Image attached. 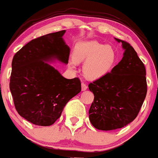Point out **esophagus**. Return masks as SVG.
<instances>
[{
    "label": "esophagus",
    "mask_w": 158,
    "mask_h": 158,
    "mask_svg": "<svg viewBox=\"0 0 158 158\" xmlns=\"http://www.w3.org/2000/svg\"><path fill=\"white\" fill-rule=\"evenodd\" d=\"M87 88H88L87 85L85 84L84 82H82V91H85L86 89H87Z\"/></svg>",
    "instance_id": "34e87169"
}]
</instances>
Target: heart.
Returning <instances> with one entry per match:
<instances>
[{
	"mask_svg": "<svg viewBox=\"0 0 158 158\" xmlns=\"http://www.w3.org/2000/svg\"><path fill=\"white\" fill-rule=\"evenodd\" d=\"M73 54L74 57L69 60V66L73 68L77 62L85 61L83 72L88 78L92 79H99L108 73L117 60V53L112 46L96 41L76 44Z\"/></svg>",
	"mask_w": 158,
	"mask_h": 158,
	"instance_id": "obj_1",
	"label": "heart"
}]
</instances>
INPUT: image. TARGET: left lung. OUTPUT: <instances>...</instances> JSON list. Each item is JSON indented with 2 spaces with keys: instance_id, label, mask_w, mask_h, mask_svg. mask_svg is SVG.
Here are the masks:
<instances>
[{
  "instance_id": "obj_1",
  "label": "left lung",
  "mask_w": 158,
  "mask_h": 158,
  "mask_svg": "<svg viewBox=\"0 0 158 158\" xmlns=\"http://www.w3.org/2000/svg\"><path fill=\"white\" fill-rule=\"evenodd\" d=\"M115 40L122 43V60L110 72L89 85L94 96L89 119L99 130H114L132 122L147 94L144 64L129 43Z\"/></svg>"
}]
</instances>
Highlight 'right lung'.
<instances>
[{
	"label": "right lung",
	"mask_w": 158,
	"mask_h": 158,
	"mask_svg": "<svg viewBox=\"0 0 158 158\" xmlns=\"http://www.w3.org/2000/svg\"><path fill=\"white\" fill-rule=\"evenodd\" d=\"M66 30L31 40L14 55L10 89L18 114L31 123L48 127L60 117L67 102L81 92L78 78H64L51 63L67 64Z\"/></svg>",
	"instance_id": "right-lung-1"
}]
</instances>
